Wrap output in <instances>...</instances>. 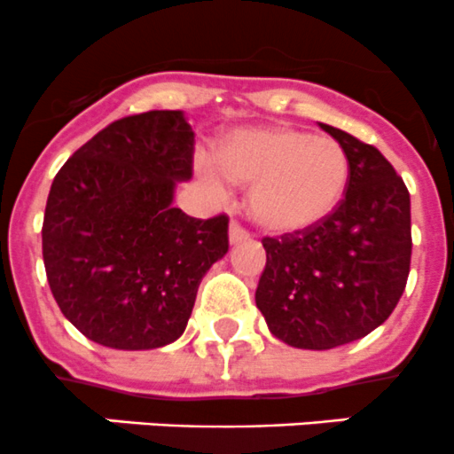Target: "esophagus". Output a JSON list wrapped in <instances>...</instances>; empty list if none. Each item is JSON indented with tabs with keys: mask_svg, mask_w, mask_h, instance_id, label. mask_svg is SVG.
<instances>
[{
	"mask_svg": "<svg viewBox=\"0 0 454 454\" xmlns=\"http://www.w3.org/2000/svg\"><path fill=\"white\" fill-rule=\"evenodd\" d=\"M228 239H231V244H241V241L250 239V232L246 231L241 223L231 222V228H228Z\"/></svg>",
	"mask_w": 454,
	"mask_h": 454,
	"instance_id": "1",
	"label": "esophagus"
}]
</instances>
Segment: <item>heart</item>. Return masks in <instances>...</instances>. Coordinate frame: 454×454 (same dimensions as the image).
I'll use <instances>...</instances> for the list:
<instances>
[{
    "instance_id": "1",
    "label": "heart",
    "mask_w": 454,
    "mask_h": 454,
    "mask_svg": "<svg viewBox=\"0 0 454 454\" xmlns=\"http://www.w3.org/2000/svg\"><path fill=\"white\" fill-rule=\"evenodd\" d=\"M201 164L210 189L250 186L248 213L265 231L292 235L318 226L338 208L349 186V155L340 142L287 125L239 127Z\"/></svg>"
}]
</instances>
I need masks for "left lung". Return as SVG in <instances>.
Wrapping results in <instances>:
<instances>
[{"instance_id":"1","label":"left lung","mask_w":454,"mask_h":454,"mask_svg":"<svg viewBox=\"0 0 454 454\" xmlns=\"http://www.w3.org/2000/svg\"><path fill=\"white\" fill-rule=\"evenodd\" d=\"M349 155L345 200L318 226L265 237L256 308L278 340L333 349L364 338L395 309L411 270V195L373 145L320 125Z\"/></svg>"}]
</instances>
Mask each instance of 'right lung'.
Returning a JSON list of instances; mask_svg holds the SVG:
<instances>
[{"mask_svg":"<svg viewBox=\"0 0 454 454\" xmlns=\"http://www.w3.org/2000/svg\"><path fill=\"white\" fill-rule=\"evenodd\" d=\"M184 114L121 118L57 173L45 204L43 263L63 316L90 340L125 351L177 340L198 287L228 253V217L173 206L193 176Z\"/></svg>","mask_w":454,"mask_h":454,"instance_id":"right-lung-1","label":"right lung"}]
</instances>
